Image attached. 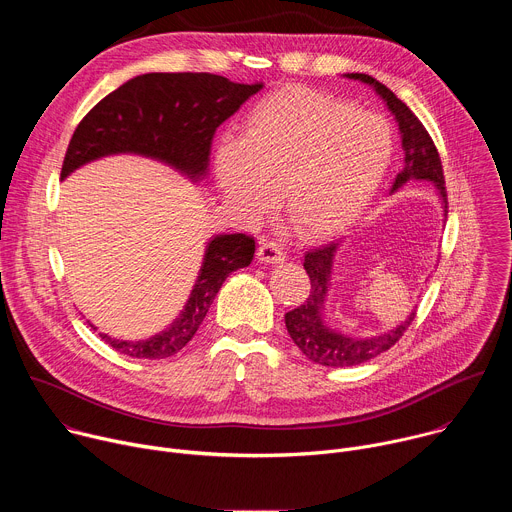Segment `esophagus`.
<instances>
[{"label":"esophagus","mask_w":512,"mask_h":512,"mask_svg":"<svg viewBox=\"0 0 512 512\" xmlns=\"http://www.w3.org/2000/svg\"><path fill=\"white\" fill-rule=\"evenodd\" d=\"M257 259L263 263H281V261H285V253H283L281 245H277L275 241L261 239L259 249H257Z\"/></svg>","instance_id":"obj_1"}]
</instances>
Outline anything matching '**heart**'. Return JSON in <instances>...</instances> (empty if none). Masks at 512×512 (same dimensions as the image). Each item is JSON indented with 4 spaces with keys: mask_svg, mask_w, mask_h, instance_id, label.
<instances>
[{
    "mask_svg": "<svg viewBox=\"0 0 512 512\" xmlns=\"http://www.w3.org/2000/svg\"><path fill=\"white\" fill-rule=\"evenodd\" d=\"M393 158L391 125L375 113L304 87L257 103L243 137L214 152V178L229 206L261 214L281 188L291 225L326 235L367 206Z\"/></svg>",
    "mask_w": 512,
    "mask_h": 512,
    "instance_id": "1",
    "label": "heart"
}]
</instances>
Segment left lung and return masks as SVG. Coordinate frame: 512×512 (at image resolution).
<instances>
[{"mask_svg": "<svg viewBox=\"0 0 512 512\" xmlns=\"http://www.w3.org/2000/svg\"><path fill=\"white\" fill-rule=\"evenodd\" d=\"M348 79L362 81L371 87L387 101V107L395 115L399 129H401V143H403V152H405V164L403 170L397 174L391 192L399 190L405 182L409 180H429L437 192H440L444 212L448 214V192H446V180H444V168L440 154H437L435 143L423 123L415 117V113L401 101L397 95L387 89L383 83L375 81L371 75H362V72H350L346 75ZM338 239L320 245L316 249L306 251L304 255V269L310 275V296L306 302H302L298 308L285 314V328L298 344V348L318 364H324V367H352V364L367 362L381 352L389 350L403 332L411 326L415 312L397 328L391 332H385L381 336L373 338H350L344 334H338L324 326L322 322V310L328 294V285H330V273H332V259L338 249Z\"/></svg>", "mask_w": 512, "mask_h": 512, "instance_id": "left-lung-1", "label": "left lung"}]
</instances>
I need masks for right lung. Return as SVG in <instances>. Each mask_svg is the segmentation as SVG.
<instances>
[{
    "label": "right lung",
    "instance_id": "obj_1",
    "mask_svg": "<svg viewBox=\"0 0 512 512\" xmlns=\"http://www.w3.org/2000/svg\"><path fill=\"white\" fill-rule=\"evenodd\" d=\"M263 83H233L210 72H150L101 99L77 125L62 162L60 180L79 166L111 154H139L162 160L192 180L206 176L216 127L229 119ZM255 239L243 233L214 237L182 314L148 340L101 338L119 354L168 358L196 334L223 281L247 267Z\"/></svg>",
    "mask_w": 512,
    "mask_h": 512
}]
</instances>
